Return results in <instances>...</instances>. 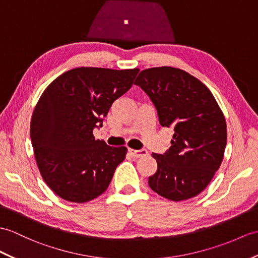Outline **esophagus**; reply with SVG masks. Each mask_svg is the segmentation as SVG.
Wrapping results in <instances>:
<instances>
[{"instance_id": "esophagus-1", "label": "esophagus", "mask_w": 258, "mask_h": 258, "mask_svg": "<svg viewBox=\"0 0 258 258\" xmlns=\"http://www.w3.org/2000/svg\"><path fill=\"white\" fill-rule=\"evenodd\" d=\"M128 152H130V154L132 155V156L136 157V158L146 156V155L148 154V152L146 151V149H132V148H130Z\"/></svg>"}]
</instances>
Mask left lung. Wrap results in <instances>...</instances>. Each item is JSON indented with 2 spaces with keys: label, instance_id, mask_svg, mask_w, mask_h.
<instances>
[{
  "label": "left lung",
  "instance_id": "8db88e82",
  "mask_svg": "<svg viewBox=\"0 0 258 258\" xmlns=\"http://www.w3.org/2000/svg\"><path fill=\"white\" fill-rule=\"evenodd\" d=\"M141 87L157 110L161 126L173 128L170 148L153 154L157 171L149 187L172 201L190 199L210 183L224 156L226 123L222 111L203 83L172 67L141 71Z\"/></svg>",
  "mask_w": 258,
  "mask_h": 258
}]
</instances>
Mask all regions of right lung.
Segmentation results:
<instances>
[{
    "mask_svg": "<svg viewBox=\"0 0 258 258\" xmlns=\"http://www.w3.org/2000/svg\"><path fill=\"white\" fill-rule=\"evenodd\" d=\"M140 69L81 67L59 76L36 104L31 140L40 175L53 192L83 203L109 187L127 148L95 140L113 102L131 89Z\"/></svg>",
    "mask_w": 258,
    "mask_h": 258,
    "instance_id": "right-lung-1",
    "label": "right lung"
}]
</instances>
